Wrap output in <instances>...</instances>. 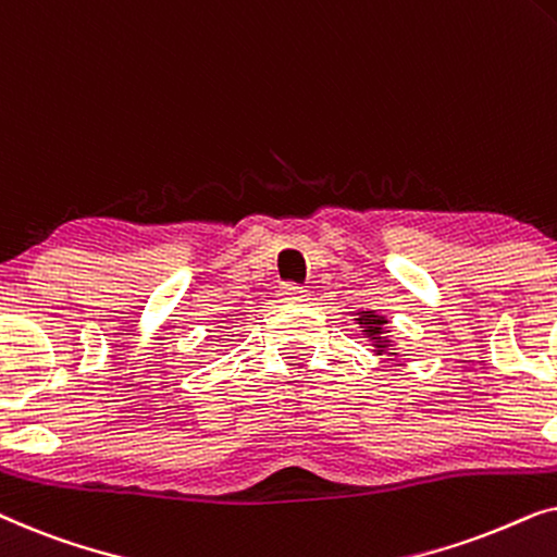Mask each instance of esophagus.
Masks as SVG:
<instances>
[{
    "label": "esophagus",
    "instance_id": "1",
    "mask_svg": "<svg viewBox=\"0 0 557 557\" xmlns=\"http://www.w3.org/2000/svg\"><path fill=\"white\" fill-rule=\"evenodd\" d=\"M307 288L304 286H299V284H284L278 288V296H281V301H288V304H301V301H307Z\"/></svg>",
    "mask_w": 557,
    "mask_h": 557
}]
</instances>
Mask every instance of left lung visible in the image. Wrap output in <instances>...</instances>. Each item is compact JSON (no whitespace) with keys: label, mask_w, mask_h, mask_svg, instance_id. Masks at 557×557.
Wrapping results in <instances>:
<instances>
[{"label":"left lung","mask_w":557,"mask_h":557,"mask_svg":"<svg viewBox=\"0 0 557 557\" xmlns=\"http://www.w3.org/2000/svg\"><path fill=\"white\" fill-rule=\"evenodd\" d=\"M355 324H360V332L372 342V352L375 355H398L395 352V342L391 339V322L387 317H380L375 309L357 311Z\"/></svg>","instance_id":"1"}]
</instances>
